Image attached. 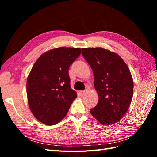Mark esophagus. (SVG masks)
I'll return each mask as SVG.
<instances>
[{
  "mask_svg": "<svg viewBox=\"0 0 157 157\" xmlns=\"http://www.w3.org/2000/svg\"><path fill=\"white\" fill-rule=\"evenodd\" d=\"M87 92H88L87 90H84V91H80V92H79V94H80L82 96H83V95H84Z\"/></svg>",
  "mask_w": 157,
  "mask_h": 157,
  "instance_id": "obj_1",
  "label": "esophagus"
}]
</instances>
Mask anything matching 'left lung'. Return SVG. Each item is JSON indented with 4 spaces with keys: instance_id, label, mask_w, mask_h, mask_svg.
Returning a JSON list of instances; mask_svg holds the SVG:
<instances>
[{
    "instance_id": "left-lung-1",
    "label": "left lung",
    "mask_w": 157,
    "mask_h": 157,
    "mask_svg": "<svg viewBox=\"0 0 157 157\" xmlns=\"http://www.w3.org/2000/svg\"><path fill=\"white\" fill-rule=\"evenodd\" d=\"M82 53L94 72L98 95L90 113L103 125L114 124L124 116L132 100L134 82L128 67L117 54L102 48H82Z\"/></svg>"
}]
</instances>
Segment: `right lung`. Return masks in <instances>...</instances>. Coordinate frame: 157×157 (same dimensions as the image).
<instances>
[{"label":"right lung","mask_w":157,"mask_h":157,"mask_svg":"<svg viewBox=\"0 0 157 157\" xmlns=\"http://www.w3.org/2000/svg\"><path fill=\"white\" fill-rule=\"evenodd\" d=\"M80 54V48H54L33 65L26 86L28 102L32 114L44 124L61 121L77 97L70 86L69 68Z\"/></svg>","instance_id":"add662e5"}]
</instances>
